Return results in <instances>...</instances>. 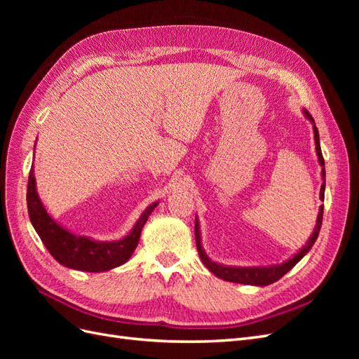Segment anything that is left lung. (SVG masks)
<instances>
[{"label":"left lung","mask_w":359,"mask_h":359,"mask_svg":"<svg viewBox=\"0 0 359 359\" xmlns=\"http://www.w3.org/2000/svg\"><path fill=\"white\" fill-rule=\"evenodd\" d=\"M306 116L313 123V128H314V142H316V153L319 157V163L322 166V177L325 178V160L322 156L320 151V145H319V132L318 127L314 126V119L313 116L306 111L304 112ZM325 196V181L320 187V199H323ZM322 219H323V206H320L319 210V215H318V222H316V229H314L311 238L309 240L307 245L304 247L301 252H298L292 259H289L287 262L280 264V265H273V266H264V268H235V266H224L220 264H215L212 260L205 255L203 248L201 245V232H199V224H198V219H196V224H194V236H196V247H198V253L202 259L203 265L208 268L211 273L217 277H220L226 281H232V283H243V285H255V286H266L274 283V281L280 280L283 277L287 271H290L293 266H295L299 260L304 257L309 250L313 247V244L316 243L318 236H319V231L322 226Z\"/></svg>","instance_id":"8db88e82"}]
</instances>
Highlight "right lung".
<instances>
[{"mask_svg": "<svg viewBox=\"0 0 359 359\" xmlns=\"http://www.w3.org/2000/svg\"><path fill=\"white\" fill-rule=\"evenodd\" d=\"M27 205L32 226H34L40 240L57 262L72 269L103 273V271L123 265L133 255L142 227L147 223L149 214L154 211L157 202L149 205L145 212L140 215L132 232L123 240L112 243H99L90 240V238L73 235L53 222L39 199V194L36 191L34 169L32 168L28 177Z\"/></svg>", "mask_w": 359, "mask_h": 359, "instance_id": "add662e5", "label": "right lung"}]
</instances>
